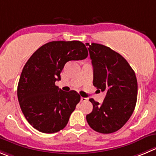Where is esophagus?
Instances as JSON below:
<instances>
[{
  "mask_svg": "<svg viewBox=\"0 0 156 156\" xmlns=\"http://www.w3.org/2000/svg\"><path fill=\"white\" fill-rule=\"evenodd\" d=\"M87 98H86V97H81L80 98V100L82 102H86V101H87Z\"/></svg>",
  "mask_w": 156,
  "mask_h": 156,
  "instance_id": "obj_1",
  "label": "esophagus"
}]
</instances>
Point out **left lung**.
Returning a JSON list of instances; mask_svg holds the SVG:
<instances>
[{"label":"left lung","instance_id":"8db88e82","mask_svg":"<svg viewBox=\"0 0 156 156\" xmlns=\"http://www.w3.org/2000/svg\"><path fill=\"white\" fill-rule=\"evenodd\" d=\"M86 44L93 67V86L106 92L102 104L90 99L93 111L87 115V121L95 131L109 134L121 129L133 114L137 100V80L119 53L102 44Z\"/></svg>","mask_w":156,"mask_h":156}]
</instances>
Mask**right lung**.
Instances as JSON below:
<instances>
[{
  "label": "right lung",
  "mask_w": 156,
  "mask_h": 156,
  "mask_svg": "<svg viewBox=\"0 0 156 156\" xmlns=\"http://www.w3.org/2000/svg\"><path fill=\"white\" fill-rule=\"evenodd\" d=\"M88 56L78 41H52L37 50L24 65L17 86V97L28 122L38 131L54 133L63 129L80 100L77 92H63L55 85L69 60Z\"/></svg>",
  "instance_id": "1"
}]
</instances>
